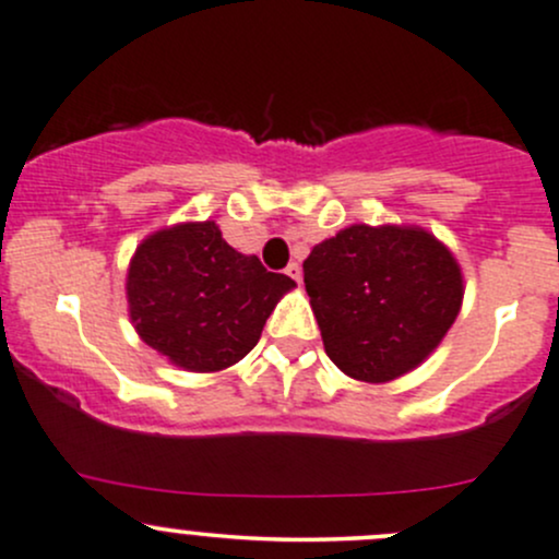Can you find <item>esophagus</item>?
<instances>
[{
    "label": "esophagus",
    "mask_w": 559,
    "mask_h": 559,
    "mask_svg": "<svg viewBox=\"0 0 559 559\" xmlns=\"http://www.w3.org/2000/svg\"><path fill=\"white\" fill-rule=\"evenodd\" d=\"M286 275H289L292 281H297V284H299V281H302V267H299L297 262H292L289 267H286Z\"/></svg>",
    "instance_id": "34e87169"
}]
</instances>
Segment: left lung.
Listing matches in <instances>:
<instances>
[{"label": "left lung", "mask_w": 559, "mask_h": 559, "mask_svg": "<svg viewBox=\"0 0 559 559\" xmlns=\"http://www.w3.org/2000/svg\"><path fill=\"white\" fill-rule=\"evenodd\" d=\"M302 270L326 356L364 383L413 372L463 302L461 264L423 227L350 225L313 246Z\"/></svg>", "instance_id": "left-lung-1"}]
</instances>
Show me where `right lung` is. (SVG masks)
Returning <instances> with one entry per match:
<instances>
[{
    "label": "right lung",
    "instance_id": "1",
    "mask_svg": "<svg viewBox=\"0 0 559 559\" xmlns=\"http://www.w3.org/2000/svg\"><path fill=\"white\" fill-rule=\"evenodd\" d=\"M289 275L235 251L214 222L152 233L128 267V313L139 337L190 372H219L260 340Z\"/></svg>",
    "mask_w": 559,
    "mask_h": 559
}]
</instances>
